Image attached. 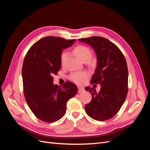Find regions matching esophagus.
<instances>
[{
  "instance_id": "esophagus-1",
  "label": "esophagus",
  "mask_w": 150,
  "mask_h": 150,
  "mask_svg": "<svg viewBox=\"0 0 150 150\" xmlns=\"http://www.w3.org/2000/svg\"><path fill=\"white\" fill-rule=\"evenodd\" d=\"M84 91V89L83 88H81V87H78V93H83Z\"/></svg>"
}]
</instances>
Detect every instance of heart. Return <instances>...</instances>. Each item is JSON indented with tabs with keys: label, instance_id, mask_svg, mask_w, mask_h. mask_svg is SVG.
<instances>
[{
	"label": "heart",
	"instance_id": "1",
	"mask_svg": "<svg viewBox=\"0 0 150 150\" xmlns=\"http://www.w3.org/2000/svg\"><path fill=\"white\" fill-rule=\"evenodd\" d=\"M73 53L79 60L85 62L88 59V63L91 66H95L97 64V59L94 57H91L92 54L91 49L89 47L84 45H79L73 49ZM67 57L66 52H62L61 56V62L62 65L64 62ZM89 72L87 71L73 72L69 76V79L76 84H81L89 77Z\"/></svg>",
	"mask_w": 150,
	"mask_h": 150
}]
</instances>
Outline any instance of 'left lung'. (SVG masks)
Masks as SVG:
<instances>
[{
    "instance_id": "1",
    "label": "left lung",
    "mask_w": 150,
    "mask_h": 150,
    "mask_svg": "<svg viewBox=\"0 0 150 150\" xmlns=\"http://www.w3.org/2000/svg\"><path fill=\"white\" fill-rule=\"evenodd\" d=\"M89 44L97 55L98 64L91 83L99 84L101 90L86 87L92 99L85 106L86 113L97 121L114 117L120 110L128 91V70L126 59L121 50L108 39L99 36L79 39Z\"/></svg>"
}]
</instances>
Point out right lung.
<instances>
[{
	"instance_id": "add662e5",
	"label": "right lung",
	"mask_w": 150,
	"mask_h": 150,
	"mask_svg": "<svg viewBox=\"0 0 150 150\" xmlns=\"http://www.w3.org/2000/svg\"><path fill=\"white\" fill-rule=\"evenodd\" d=\"M75 40L47 36L34 43L25 56L22 69L24 97L32 112L42 121L60 120L67 101L78 93L76 85L69 81L62 87L52 83L53 75L61 69L62 51Z\"/></svg>"
}]
</instances>
